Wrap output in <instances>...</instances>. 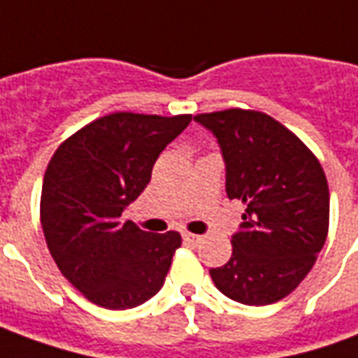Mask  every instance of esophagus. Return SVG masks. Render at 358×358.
Listing matches in <instances>:
<instances>
[{
    "instance_id": "34e87169",
    "label": "esophagus",
    "mask_w": 358,
    "mask_h": 358,
    "mask_svg": "<svg viewBox=\"0 0 358 358\" xmlns=\"http://www.w3.org/2000/svg\"><path fill=\"white\" fill-rule=\"evenodd\" d=\"M201 236H195V234H184V241L187 243H192V245H197V243H201Z\"/></svg>"
}]
</instances>
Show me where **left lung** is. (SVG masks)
<instances>
[{
	"label": "left lung",
	"instance_id": "obj_1",
	"mask_svg": "<svg viewBox=\"0 0 358 358\" xmlns=\"http://www.w3.org/2000/svg\"><path fill=\"white\" fill-rule=\"evenodd\" d=\"M194 120L217 138L228 199L245 205L232 257L209 270L213 282L243 305L284 299L326 241L330 192L322 166L295 134L259 110H218Z\"/></svg>",
	"mask_w": 358,
	"mask_h": 358
}]
</instances>
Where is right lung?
I'll list each match as a JSON object with an SVG mask.
<instances>
[{
	"instance_id": "add662e5",
	"label": "right lung",
	"mask_w": 358,
	"mask_h": 358,
	"mask_svg": "<svg viewBox=\"0 0 358 358\" xmlns=\"http://www.w3.org/2000/svg\"><path fill=\"white\" fill-rule=\"evenodd\" d=\"M192 115L113 113L84 126L51 157L42 186V228L59 270L95 305L134 308L164 284L178 232H143L122 213L151 180L163 149Z\"/></svg>"
}]
</instances>
